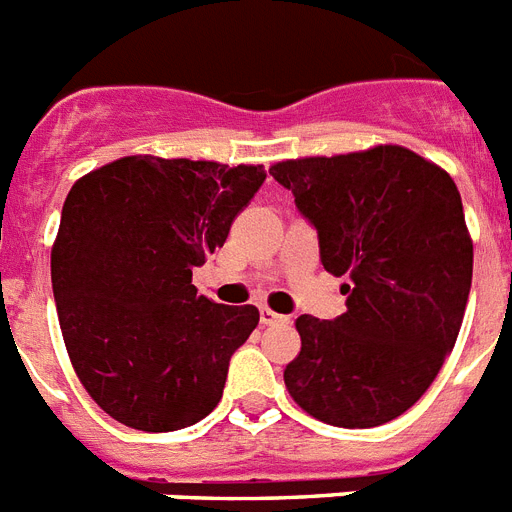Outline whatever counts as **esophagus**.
Returning a JSON list of instances; mask_svg holds the SVG:
<instances>
[{
    "label": "esophagus",
    "instance_id": "1",
    "mask_svg": "<svg viewBox=\"0 0 512 512\" xmlns=\"http://www.w3.org/2000/svg\"><path fill=\"white\" fill-rule=\"evenodd\" d=\"M259 316H261V323H264V326H272V323L285 321V316H279V313H274L272 308H261Z\"/></svg>",
    "mask_w": 512,
    "mask_h": 512
}]
</instances>
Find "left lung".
<instances>
[{"label":"left lung","instance_id":"8db88e82","mask_svg":"<svg viewBox=\"0 0 512 512\" xmlns=\"http://www.w3.org/2000/svg\"><path fill=\"white\" fill-rule=\"evenodd\" d=\"M269 173L316 227L323 269L349 277L347 313L295 321L287 391L326 425H386L430 388L464 321L474 243L456 183L399 144Z\"/></svg>","mask_w":512,"mask_h":512}]
</instances>
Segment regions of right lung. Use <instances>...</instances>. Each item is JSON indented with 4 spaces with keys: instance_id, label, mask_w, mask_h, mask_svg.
Here are the masks:
<instances>
[{
    "instance_id": "right-lung-1",
    "label": "right lung",
    "mask_w": 512,
    "mask_h": 512,
    "mask_svg": "<svg viewBox=\"0 0 512 512\" xmlns=\"http://www.w3.org/2000/svg\"><path fill=\"white\" fill-rule=\"evenodd\" d=\"M264 178L261 165L129 155L67 194L51 248L61 336L85 391L121 425L181 430L220 404L259 310L196 295L191 272Z\"/></svg>"
}]
</instances>
